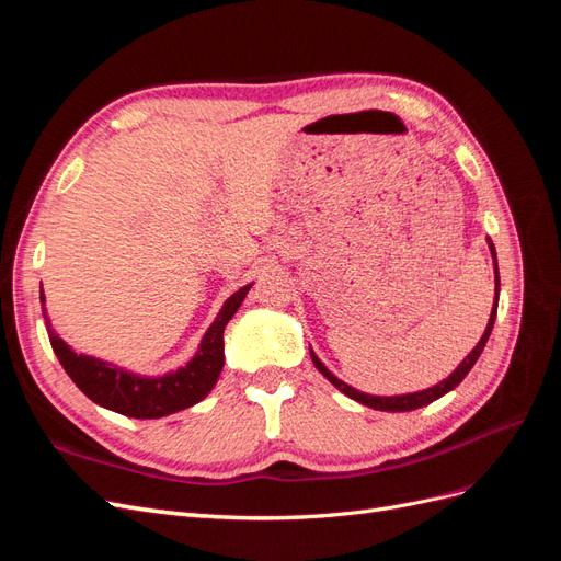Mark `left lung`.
<instances>
[{
	"label": "left lung",
	"instance_id": "obj_1",
	"mask_svg": "<svg viewBox=\"0 0 561 561\" xmlns=\"http://www.w3.org/2000/svg\"><path fill=\"white\" fill-rule=\"evenodd\" d=\"M489 248H491V254H494V266H496V248H494V243L489 241ZM499 290H501V278H499V266H496V304H499ZM496 304H494V309H491V318H489V322H486V330H484V334H482V339L478 342V346H474L468 355H466V360L458 365L451 375L445 379V381H439L437 386H433V388H426V390H419V393H407V396H393V398H379V396H367V393H360V390H355V388H351L348 383H344L342 379H336L332 371L322 365L318 358H316V353L311 351V358H313V365L318 367V371L322 377H325L330 383H334L339 390H342L344 396H348V398H353L355 402H360V404H367V407H371V410H379V412H412V410H419V407H423V404H431L433 400H437V398H443L445 393H449L451 388H456L458 383H461L463 379H466V375L468 371L472 369V365L478 363V358H480V353L484 351V346H486V339H489V334H491V330H494V320H496Z\"/></svg>",
	"mask_w": 561,
	"mask_h": 561
}]
</instances>
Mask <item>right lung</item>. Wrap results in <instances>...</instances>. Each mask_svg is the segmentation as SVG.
<instances>
[{
	"instance_id": "right-lung-1",
	"label": "right lung",
	"mask_w": 561,
	"mask_h": 561,
	"mask_svg": "<svg viewBox=\"0 0 561 561\" xmlns=\"http://www.w3.org/2000/svg\"><path fill=\"white\" fill-rule=\"evenodd\" d=\"M252 285V283H250ZM250 285L241 287L233 293L222 311L215 318L210 330L203 336L198 346L196 358L180 367L173 375H165L159 379H145L128 375V371L110 367L103 360H95L91 355H77L62 339L50 330L48 318V339L54 346L62 369L70 375V379L79 386V390L95 404L107 407L112 412H118L133 419H159L186 410L196 402L206 398L213 386L217 383L219 371L225 367V328L231 316L239 311L241 301L245 299ZM42 309H44V290L39 295ZM46 316V313H44Z\"/></svg>"
}]
</instances>
